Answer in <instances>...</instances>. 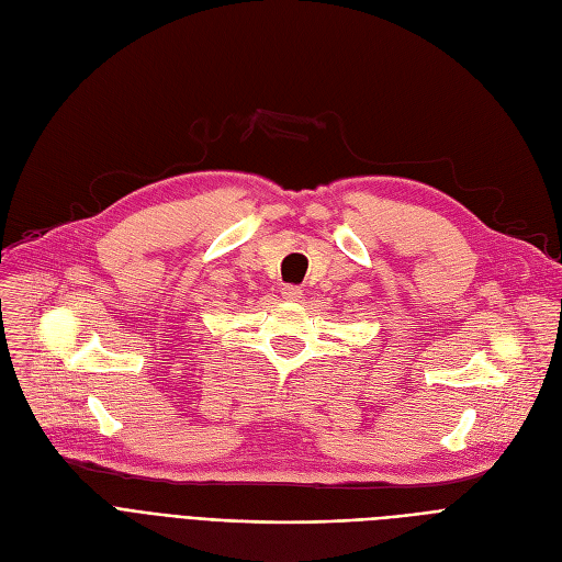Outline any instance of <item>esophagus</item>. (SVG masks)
Returning <instances> with one entry per match:
<instances>
[{
    "instance_id": "esophagus-1",
    "label": "esophagus",
    "mask_w": 562,
    "mask_h": 562,
    "mask_svg": "<svg viewBox=\"0 0 562 562\" xmlns=\"http://www.w3.org/2000/svg\"><path fill=\"white\" fill-rule=\"evenodd\" d=\"M281 295L290 302H297L302 297V290L297 285H285V288H281Z\"/></svg>"
}]
</instances>
